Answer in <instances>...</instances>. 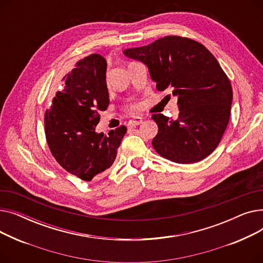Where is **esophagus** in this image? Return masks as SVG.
I'll use <instances>...</instances> for the list:
<instances>
[{
  "label": "esophagus",
  "instance_id": "obj_1",
  "mask_svg": "<svg viewBox=\"0 0 263 263\" xmlns=\"http://www.w3.org/2000/svg\"><path fill=\"white\" fill-rule=\"evenodd\" d=\"M143 122V119L142 118H133L131 120H129L128 122V128L129 129H132V128H135L136 126H139V124H141Z\"/></svg>",
  "mask_w": 263,
  "mask_h": 263
}]
</instances>
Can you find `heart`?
Returning <instances> with one entry per match:
<instances>
[{
    "mask_svg": "<svg viewBox=\"0 0 263 263\" xmlns=\"http://www.w3.org/2000/svg\"><path fill=\"white\" fill-rule=\"evenodd\" d=\"M141 109V105L136 102H130L124 106V110L129 114H136Z\"/></svg>",
    "mask_w": 263,
    "mask_h": 263,
    "instance_id": "obj_1",
    "label": "heart"
}]
</instances>
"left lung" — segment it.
<instances>
[{
    "label": "left lung",
    "instance_id": "left-lung-1",
    "mask_svg": "<svg viewBox=\"0 0 263 263\" xmlns=\"http://www.w3.org/2000/svg\"><path fill=\"white\" fill-rule=\"evenodd\" d=\"M147 65L157 89H173L179 114L151 116L158 124L153 140L157 153L180 164L211 155L228 126L232 88L225 71L201 44L181 36H165L153 44L123 52Z\"/></svg>",
    "mask_w": 263,
    "mask_h": 263
}]
</instances>
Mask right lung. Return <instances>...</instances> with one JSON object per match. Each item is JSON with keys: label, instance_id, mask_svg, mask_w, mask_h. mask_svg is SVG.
Masks as SVG:
<instances>
[{"label": "right lung", "instance_id": "right-lung-1", "mask_svg": "<svg viewBox=\"0 0 263 263\" xmlns=\"http://www.w3.org/2000/svg\"><path fill=\"white\" fill-rule=\"evenodd\" d=\"M106 62L90 54L76 63L63 79L45 113L46 140L61 166L84 181L101 176L114 163L127 132L120 126L107 134L96 133L100 112L109 104L105 81Z\"/></svg>", "mask_w": 263, "mask_h": 263}]
</instances>
